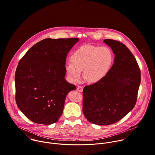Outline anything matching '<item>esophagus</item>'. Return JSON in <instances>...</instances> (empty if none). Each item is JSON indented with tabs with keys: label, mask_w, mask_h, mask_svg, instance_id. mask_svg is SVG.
Here are the masks:
<instances>
[{
	"label": "esophagus",
	"mask_w": 155,
	"mask_h": 155,
	"mask_svg": "<svg viewBox=\"0 0 155 155\" xmlns=\"http://www.w3.org/2000/svg\"><path fill=\"white\" fill-rule=\"evenodd\" d=\"M77 90L78 91H79V92H82L83 90V88L82 86H78V87H77Z\"/></svg>",
	"instance_id": "34e87169"
}]
</instances>
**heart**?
<instances>
[{
    "instance_id": "1",
    "label": "heart",
    "mask_w": 155,
    "mask_h": 155,
    "mask_svg": "<svg viewBox=\"0 0 155 155\" xmlns=\"http://www.w3.org/2000/svg\"><path fill=\"white\" fill-rule=\"evenodd\" d=\"M67 63L65 69L72 81H78L81 71L86 80L97 83L104 78L110 71L113 61L112 50L106 46L85 45L77 48Z\"/></svg>"
}]
</instances>
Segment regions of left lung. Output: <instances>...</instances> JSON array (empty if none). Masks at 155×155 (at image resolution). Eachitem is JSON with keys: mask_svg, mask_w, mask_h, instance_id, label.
Returning a JSON list of instances; mask_svg holds the SVG:
<instances>
[{"mask_svg": "<svg viewBox=\"0 0 155 155\" xmlns=\"http://www.w3.org/2000/svg\"><path fill=\"white\" fill-rule=\"evenodd\" d=\"M104 42L115 55L114 64L102 80L84 87L83 112L94 124L110 125L119 121L134 107L140 71L125 45L113 39Z\"/></svg>", "mask_w": 155, "mask_h": 155, "instance_id": "8db88e82", "label": "left lung"}]
</instances>
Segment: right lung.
Masks as SVG:
<instances>
[{"instance_id":"1","label":"right lung","mask_w":155,"mask_h":155,"mask_svg":"<svg viewBox=\"0 0 155 155\" xmlns=\"http://www.w3.org/2000/svg\"><path fill=\"white\" fill-rule=\"evenodd\" d=\"M78 38H47L31 47L20 60L15 73L16 101L31 121L43 125L57 122L66 95L75 85L64 78L66 60Z\"/></svg>"}]
</instances>
